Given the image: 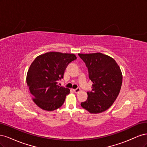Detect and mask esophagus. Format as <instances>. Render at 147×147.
Listing matches in <instances>:
<instances>
[{
	"label": "esophagus",
	"mask_w": 147,
	"mask_h": 147,
	"mask_svg": "<svg viewBox=\"0 0 147 147\" xmlns=\"http://www.w3.org/2000/svg\"><path fill=\"white\" fill-rule=\"evenodd\" d=\"M74 91L75 93H77V92H78L80 91V88L75 89V90H74Z\"/></svg>",
	"instance_id": "esophagus-1"
}]
</instances>
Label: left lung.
I'll return each instance as SVG.
<instances>
[{"label":"left lung","mask_w":147,"mask_h":147,"mask_svg":"<svg viewBox=\"0 0 147 147\" xmlns=\"http://www.w3.org/2000/svg\"><path fill=\"white\" fill-rule=\"evenodd\" d=\"M88 69L92 82V91L81 106L91 113H99L109 109L121 90L123 75L119 65L112 57L101 53L80 54Z\"/></svg>","instance_id":"obj_1"}]
</instances>
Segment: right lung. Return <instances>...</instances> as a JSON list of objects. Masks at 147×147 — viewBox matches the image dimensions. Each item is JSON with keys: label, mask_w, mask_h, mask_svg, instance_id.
Returning <instances> with one entry per match:
<instances>
[{"label": "right lung", "mask_w": 147, "mask_h": 147, "mask_svg": "<svg viewBox=\"0 0 147 147\" xmlns=\"http://www.w3.org/2000/svg\"><path fill=\"white\" fill-rule=\"evenodd\" d=\"M77 59L74 54L48 52L38 56L29 67L26 83L32 100L40 108L53 111L63 105L70 90L58 84L69 63Z\"/></svg>", "instance_id": "right-lung-1"}]
</instances>
